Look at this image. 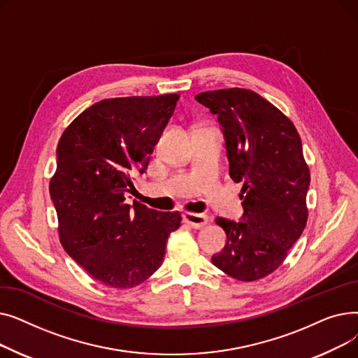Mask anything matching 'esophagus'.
Segmentation results:
<instances>
[{
  "label": "esophagus",
  "instance_id": "1",
  "mask_svg": "<svg viewBox=\"0 0 358 358\" xmlns=\"http://www.w3.org/2000/svg\"><path fill=\"white\" fill-rule=\"evenodd\" d=\"M182 219L185 223H189L192 228L194 229H200V228H204L206 224H208L209 219L206 215L203 213H193V212H185L182 215Z\"/></svg>",
  "mask_w": 358,
  "mask_h": 358
}]
</instances>
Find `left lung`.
<instances>
[{
    "instance_id": "obj_1",
    "label": "left lung",
    "mask_w": 358,
    "mask_h": 358,
    "mask_svg": "<svg viewBox=\"0 0 358 358\" xmlns=\"http://www.w3.org/2000/svg\"><path fill=\"white\" fill-rule=\"evenodd\" d=\"M227 141L229 176L242 182L243 222L217 217L224 250L212 262L232 278L255 281L277 270L308 222L310 171L293 122L245 88L200 92Z\"/></svg>"
}]
</instances>
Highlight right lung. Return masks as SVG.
Returning <instances> with one entry per match:
<instances>
[{"instance_id":"1","label":"right lung","mask_w":358,"mask_h":358,"mask_svg":"<svg viewBox=\"0 0 358 358\" xmlns=\"http://www.w3.org/2000/svg\"><path fill=\"white\" fill-rule=\"evenodd\" d=\"M178 94L106 99L64 130L49 182L58 234L71 258L101 285L139 286L162 264L180 212L124 201L173 116Z\"/></svg>"}]
</instances>
